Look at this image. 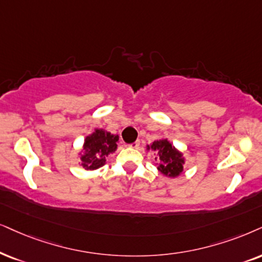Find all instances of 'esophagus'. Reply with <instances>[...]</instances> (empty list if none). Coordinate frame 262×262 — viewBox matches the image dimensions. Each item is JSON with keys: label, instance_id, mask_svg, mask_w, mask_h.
<instances>
[{"label": "esophagus", "instance_id": "obj_1", "mask_svg": "<svg viewBox=\"0 0 262 262\" xmlns=\"http://www.w3.org/2000/svg\"><path fill=\"white\" fill-rule=\"evenodd\" d=\"M139 145H140V141L137 140V141L132 142V144H130V145H128V146H129V147H132V148H138V147H139Z\"/></svg>", "mask_w": 262, "mask_h": 262}]
</instances>
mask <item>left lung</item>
Masks as SVG:
<instances>
[{
	"label": "left lung",
	"mask_w": 262,
	"mask_h": 262,
	"mask_svg": "<svg viewBox=\"0 0 262 262\" xmlns=\"http://www.w3.org/2000/svg\"><path fill=\"white\" fill-rule=\"evenodd\" d=\"M147 150L157 152L156 161H158L157 169L168 178H177L184 171L185 158L180 151L177 150L168 139H162L147 145Z\"/></svg>",
	"instance_id": "left-lung-1"
}]
</instances>
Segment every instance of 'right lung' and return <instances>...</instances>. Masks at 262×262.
I'll return each instance as SVG.
<instances>
[{"label": "right lung", "mask_w": 262, "mask_h": 262, "mask_svg": "<svg viewBox=\"0 0 262 262\" xmlns=\"http://www.w3.org/2000/svg\"><path fill=\"white\" fill-rule=\"evenodd\" d=\"M118 135H114L104 129H95L84 139L83 152L81 154L82 167L87 170H95L102 167L106 157L117 150Z\"/></svg>", "instance_id": "obj_1"}]
</instances>
